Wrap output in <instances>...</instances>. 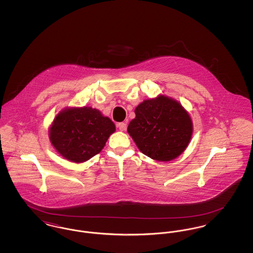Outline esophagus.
I'll use <instances>...</instances> for the list:
<instances>
[{
    "label": "esophagus",
    "instance_id": "1",
    "mask_svg": "<svg viewBox=\"0 0 253 253\" xmlns=\"http://www.w3.org/2000/svg\"><path fill=\"white\" fill-rule=\"evenodd\" d=\"M118 128L121 130V131H125L127 129V124L126 122H121L118 124Z\"/></svg>",
    "mask_w": 253,
    "mask_h": 253
}]
</instances>
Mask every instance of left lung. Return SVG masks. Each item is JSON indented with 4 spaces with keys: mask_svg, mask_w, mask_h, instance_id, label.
I'll use <instances>...</instances> for the list:
<instances>
[{
    "mask_svg": "<svg viewBox=\"0 0 253 253\" xmlns=\"http://www.w3.org/2000/svg\"><path fill=\"white\" fill-rule=\"evenodd\" d=\"M134 114L127 131L145 156L167 162L179 157L188 147L193 121L177 100L158 95L143 100Z\"/></svg>",
    "mask_w": 253,
    "mask_h": 253,
    "instance_id": "8db88e82",
    "label": "left lung"
}]
</instances>
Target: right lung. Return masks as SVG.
I'll list each match as a JSON object with an SVG mask.
<instances>
[{"label":"right lung","instance_id":"right-lung-1","mask_svg":"<svg viewBox=\"0 0 253 253\" xmlns=\"http://www.w3.org/2000/svg\"><path fill=\"white\" fill-rule=\"evenodd\" d=\"M115 131V123L97 109L66 107L51 123L49 139L63 158L83 163L100 153Z\"/></svg>","mask_w":253,"mask_h":253}]
</instances>
